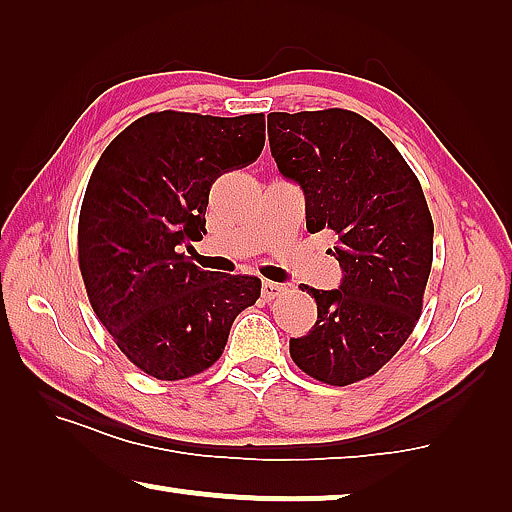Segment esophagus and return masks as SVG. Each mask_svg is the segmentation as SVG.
Segmentation results:
<instances>
[{"instance_id": "34e87169", "label": "esophagus", "mask_w": 512, "mask_h": 512, "mask_svg": "<svg viewBox=\"0 0 512 512\" xmlns=\"http://www.w3.org/2000/svg\"><path fill=\"white\" fill-rule=\"evenodd\" d=\"M283 290H286V286H281V283H272V281H263V286H261L263 299H267V301L279 297Z\"/></svg>"}]
</instances>
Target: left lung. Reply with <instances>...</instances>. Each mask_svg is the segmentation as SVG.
Listing matches in <instances>:
<instances>
[{
    "label": "left lung",
    "instance_id": "obj_1",
    "mask_svg": "<svg viewBox=\"0 0 512 512\" xmlns=\"http://www.w3.org/2000/svg\"><path fill=\"white\" fill-rule=\"evenodd\" d=\"M267 136L279 172L304 190L306 229L333 233L342 270L335 290L306 286L317 322L290 340V356L322 383L363 381L420 320L433 263L422 186L397 147L345 108L270 113Z\"/></svg>",
    "mask_w": 512,
    "mask_h": 512
}]
</instances>
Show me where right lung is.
Here are the masks:
<instances>
[{
  "label": "right lung",
  "instance_id": "right-lung-1",
  "mask_svg": "<svg viewBox=\"0 0 512 512\" xmlns=\"http://www.w3.org/2000/svg\"><path fill=\"white\" fill-rule=\"evenodd\" d=\"M265 115L161 111L104 149L83 195L79 267L92 311L133 365L158 381L208 370L261 279L201 270L183 247L206 236L208 192L256 161Z\"/></svg>",
  "mask_w": 512,
  "mask_h": 512
}]
</instances>
